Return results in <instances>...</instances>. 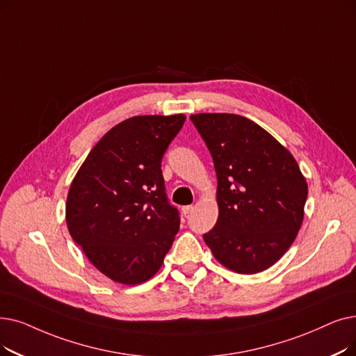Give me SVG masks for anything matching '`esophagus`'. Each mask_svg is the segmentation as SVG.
Returning <instances> with one entry per match:
<instances>
[{"instance_id":"1","label":"esophagus","mask_w":356,"mask_h":356,"mask_svg":"<svg viewBox=\"0 0 356 356\" xmlns=\"http://www.w3.org/2000/svg\"><path fill=\"white\" fill-rule=\"evenodd\" d=\"M192 211H193V207H192V205H188V207H183V208H181V212L184 213V216L192 213Z\"/></svg>"}]
</instances>
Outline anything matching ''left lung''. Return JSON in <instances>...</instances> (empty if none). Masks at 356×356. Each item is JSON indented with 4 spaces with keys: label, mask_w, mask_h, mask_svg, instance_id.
<instances>
[{
    "label": "left lung",
    "mask_w": 356,
    "mask_h": 356,
    "mask_svg": "<svg viewBox=\"0 0 356 356\" xmlns=\"http://www.w3.org/2000/svg\"><path fill=\"white\" fill-rule=\"evenodd\" d=\"M211 152L218 220L204 240L237 273L264 272L296 240L307 180L292 154L257 123L233 113L191 116Z\"/></svg>",
    "instance_id": "left-lung-1"
}]
</instances>
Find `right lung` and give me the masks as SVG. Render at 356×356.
I'll use <instances>...</instances> for the list:
<instances>
[{"mask_svg": "<svg viewBox=\"0 0 356 356\" xmlns=\"http://www.w3.org/2000/svg\"><path fill=\"white\" fill-rule=\"evenodd\" d=\"M186 116L145 115L118 123L92 147L65 204L72 240L113 282L143 284L156 275L179 231L164 192L161 159Z\"/></svg>", "mask_w": 356, "mask_h": 356, "instance_id": "obj_1", "label": "right lung"}]
</instances>
